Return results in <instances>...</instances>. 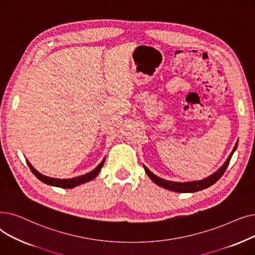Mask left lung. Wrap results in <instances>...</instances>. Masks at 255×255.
Returning a JSON list of instances; mask_svg holds the SVG:
<instances>
[{"instance_id": "obj_1", "label": "left lung", "mask_w": 255, "mask_h": 255, "mask_svg": "<svg viewBox=\"0 0 255 255\" xmlns=\"http://www.w3.org/2000/svg\"><path fill=\"white\" fill-rule=\"evenodd\" d=\"M237 147H238V142L236 143L234 150H232V152L229 155V157L227 158V160L225 161V163L222 165V167H221L217 172H215L213 175L206 177V178H204L202 180L190 181V182L169 181V180L159 178L158 176L153 174L147 167H145V165H143V169H145L147 175L149 176V178L152 181H154V183H156L157 185L163 187V189H167V190L177 192V193H195V192H198V191H202L204 189H207L208 186L216 183L221 178V177H222V175L224 174V172L226 171V169L228 167L232 154H234V152L236 151Z\"/></svg>"}]
</instances>
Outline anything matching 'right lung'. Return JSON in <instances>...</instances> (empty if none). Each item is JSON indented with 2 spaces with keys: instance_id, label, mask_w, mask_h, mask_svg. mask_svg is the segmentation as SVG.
<instances>
[{
  "instance_id": "obj_1",
  "label": "right lung",
  "mask_w": 255,
  "mask_h": 255,
  "mask_svg": "<svg viewBox=\"0 0 255 255\" xmlns=\"http://www.w3.org/2000/svg\"><path fill=\"white\" fill-rule=\"evenodd\" d=\"M105 161V158L101 161V163L98 165L96 169H94L93 171H91L90 173H86L82 176H78V177H74V178H69V179H58V178H52V177H48L40 174L38 171H36L34 168L32 167V164L27 160V163L29 165V168L31 170V172L36 176V178L39 179L40 181H42L43 183L49 184V185H53V186H57V187H62V189H73V187L80 185L82 183H85L87 181H91L94 178L98 176V174L100 173L103 163Z\"/></svg>"
}]
</instances>
